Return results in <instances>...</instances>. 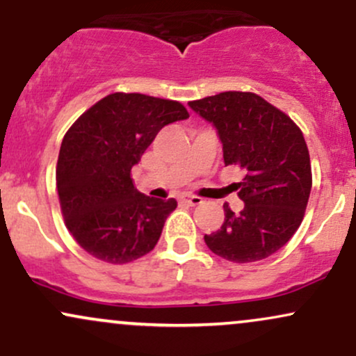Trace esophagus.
Here are the masks:
<instances>
[{
  "mask_svg": "<svg viewBox=\"0 0 356 356\" xmlns=\"http://www.w3.org/2000/svg\"><path fill=\"white\" fill-rule=\"evenodd\" d=\"M182 201L189 204V206H199V204H202V199L199 195H186V197H182Z\"/></svg>",
  "mask_w": 356,
  "mask_h": 356,
  "instance_id": "esophagus-1",
  "label": "esophagus"
}]
</instances>
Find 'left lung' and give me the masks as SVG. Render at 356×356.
Returning <instances> with one entry per match:
<instances>
[{
	"label": "left lung",
	"instance_id": "1",
	"mask_svg": "<svg viewBox=\"0 0 356 356\" xmlns=\"http://www.w3.org/2000/svg\"><path fill=\"white\" fill-rule=\"evenodd\" d=\"M218 129L224 164L238 165L234 184L244 209L224 204V222L204 236L214 254L232 263H254L275 254L293 238L312 192V162L303 132L284 112L251 92H222L189 102Z\"/></svg>",
	"mask_w": 356,
	"mask_h": 356
}]
</instances>
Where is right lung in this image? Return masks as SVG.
<instances>
[{"instance_id":"right-lung-1","label":"right lung","mask_w":356,"mask_h":356,"mask_svg":"<svg viewBox=\"0 0 356 356\" xmlns=\"http://www.w3.org/2000/svg\"><path fill=\"white\" fill-rule=\"evenodd\" d=\"M187 117L181 102L117 92L68 129L56 164V189L65 226L88 254L125 264L155 248L177 201L144 195L130 172L162 127Z\"/></svg>"}]
</instances>
